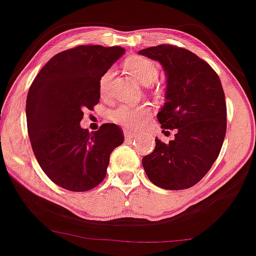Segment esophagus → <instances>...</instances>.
<instances>
[{
	"mask_svg": "<svg viewBox=\"0 0 256 256\" xmlns=\"http://www.w3.org/2000/svg\"><path fill=\"white\" fill-rule=\"evenodd\" d=\"M124 136L125 138H128V140H131V138H134L137 136V132L131 130H124Z\"/></svg>",
	"mask_w": 256,
	"mask_h": 256,
	"instance_id": "1",
	"label": "esophagus"
}]
</instances>
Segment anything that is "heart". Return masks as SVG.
<instances>
[{
	"mask_svg": "<svg viewBox=\"0 0 256 256\" xmlns=\"http://www.w3.org/2000/svg\"><path fill=\"white\" fill-rule=\"evenodd\" d=\"M128 72L144 86H149L156 81L158 76V66L155 62L146 57L134 56L128 58L125 64ZM112 75V70H107L102 74L98 81V88L101 94L106 93L107 84ZM150 114V110L144 104H120L110 113V119L116 124L126 128H138Z\"/></svg>",
	"mask_w": 256,
	"mask_h": 256,
	"instance_id": "b5f03b06",
	"label": "heart"
}]
</instances>
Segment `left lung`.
Here are the masks:
<instances>
[{
  "mask_svg": "<svg viewBox=\"0 0 256 256\" xmlns=\"http://www.w3.org/2000/svg\"><path fill=\"white\" fill-rule=\"evenodd\" d=\"M161 63L167 76L166 104L158 113L162 128H176L174 140L156 137L142 158L154 184L184 190L198 184L220 155L226 132V95L217 72L184 48L162 44L140 51Z\"/></svg>",
  "mask_w": 256,
  "mask_h": 256,
  "instance_id": "8db88e82",
  "label": "left lung"
}]
</instances>
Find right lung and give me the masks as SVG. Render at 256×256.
Here are the masks:
<instances>
[{
    "label": "right lung",
    "mask_w": 256,
    "mask_h": 256,
    "mask_svg": "<svg viewBox=\"0 0 256 256\" xmlns=\"http://www.w3.org/2000/svg\"><path fill=\"white\" fill-rule=\"evenodd\" d=\"M124 52L120 46L101 45L62 51L30 84L26 118L33 152L62 188L86 192L102 182L110 154L124 142L116 124H102L92 134L80 126L83 110H93L100 100V78Z\"/></svg>",
    "instance_id": "1"
}]
</instances>
